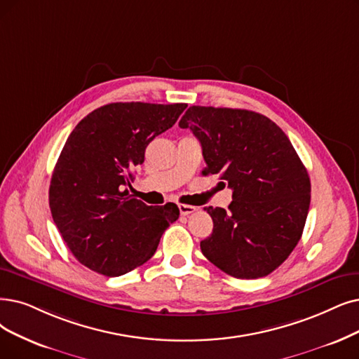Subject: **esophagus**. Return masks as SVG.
Masks as SVG:
<instances>
[{
  "label": "esophagus",
  "mask_w": 359,
  "mask_h": 359,
  "mask_svg": "<svg viewBox=\"0 0 359 359\" xmlns=\"http://www.w3.org/2000/svg\"><path fill=\"white\" fill-rule=\"evenodd\" d=\"M178 208H180V213L182 215V217H187V215L196 212V208L191 205H178Z\"/></svg>",
  "instance_id": "esophagus-1"
}]
</instances>
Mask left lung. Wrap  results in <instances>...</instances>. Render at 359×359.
Masks as SVG:
<instances>
[{
    "mask_svg": "<svg viewBox=\"0 0 359 359\" xmlns=\"http://www.w3.org/2000/svg\"><path fill=\"white\" fill-rule=\"evenodd\" d=\"M202 144L206 168L233 190L228 210L205 208L212 234L200 249L225 274L261 278L278 268L304 233L311 181L290 140L261 113L191 106L180 121Z\"/></svg>",
    "mask_w": 359,
    "mask_h": 359,
    "instance_id": "obj_1",
    "label": "left lung"
}]
</instances>
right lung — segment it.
<instances>
[{
  "instance_id": "add662e5",
  "label": "right lung",
  "mask_w": 359,
  "mask_h": 359,
  "mask_svg": "<svg viewBox=\"0 0 359 359\" xmlns=\"http://www.w3.org/2000/svg\"><path fill=\"white\" fill-rule=\"evenodd\" d=\"M187 104L110 103L72 131L50 182L54 224L76 259L107 277L147 262L165 229L180 217L175 203L147 206L128 187L146 147L174 126Z\"/></svg>"
}]
</instances>
